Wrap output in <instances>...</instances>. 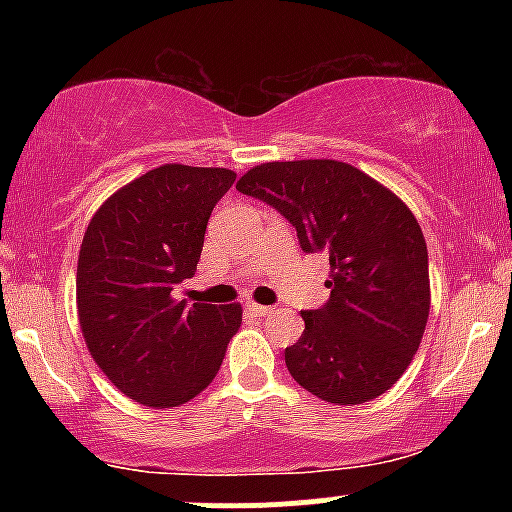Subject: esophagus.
I'll return each mask as SVG.
<instances>
[{"label": "esophagus", "mask_w": 512, "mask_h": 512, "mask_svg": "<svg viewBox=\"0 0 512 512\" xmlns=\"http://www.w3.org/2000/svg\"><path fill=\"white\" fill-rule=\"evenodd\" d=\"M245 310L255 317H267L269 313H272V308H267V305H260V303H248L245 305Z\"/></svg>", "instance_id": "esophagus-1"}]
</instances>
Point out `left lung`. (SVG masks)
Here are the masks:
<instances>
[{"mask_svg": "<svg viewBox=\"0 0 512 512\" xmlns=\"http://www.w3.org/2000/svg\"><path fill=\"white\" fill-rule=\"evenodd\" d=\"M236 190L279 211L303 252L330 257V301L303 310L301 339L286 346L293 380L346 407L390 390L419 349L431 308L426 240L407 204L330 158L262 163Z\"/></svg>", "mask_w": 512, "mask_h": 512, "instance_id": "left-lung-1", "label": "left lung"}]
</instances>
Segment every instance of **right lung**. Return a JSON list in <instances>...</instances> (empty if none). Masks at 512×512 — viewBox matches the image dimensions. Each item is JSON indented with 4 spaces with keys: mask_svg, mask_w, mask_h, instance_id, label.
Masks as SVG:
<instances>
[{
    "mask_svg": "<svg viewBox=\"0 0 512 512\" xmlns=\"http://www.w3.org/2000/svg\"><path fill=\"white\" fill-rule=\"evenodd\" d=\"M236 173L166 163L93 214L79 250L76 308L93 361L144 407L190 402L219 373L243 322L238 303L175 301L197 272L204 231Z\"/></svg>",
    "mask_w": 512,
    "mask_h": 512,
    "instance_id": "add662e5",
    "label": "right lung"
}]
</instances>
